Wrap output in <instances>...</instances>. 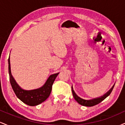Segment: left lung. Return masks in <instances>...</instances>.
<instances>
[{
  "label": "left lung",
  "mask_w": 125,
  "mask_h": 125,
  "mask_svg": "<svg viewBox=\"0 0 125 125\" xmlns=\"http://www.w3.org/2000/svg\"><path fill=\"white\" fill-rule=\"evenodd\" d=\"M113 87H112L107 92V93H106L105 94H104V96H102L98 97V98H95V99H90V100H85L83 99H82L80 97H79L76 94H75V92H74L73 89V87H72V94L73 96L74 99L76 100V101L77 102L78 104H80L82 106H93L96 105V104H99V103L101 102L102 100H104L106 97H107L110 94V93L112 92V91Z\"/></svg>",
  "instance_id": "left-lung-1"
}]
</instances>
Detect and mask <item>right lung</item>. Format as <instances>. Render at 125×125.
<instances>
[{"mask_svg":"<svg viewBox=\"0 0 125 125\" xmlns=\"http://www.w3.org/2000/svg\"><path fill=\"white\" fill-rule=\"evenodd\" d=\"M8 62L10 82L13 90L16 96L21 102L29 106H34L41 104V103H42L43 102H44L48 98L51 93L53 83L56 77H57L59 73L53 74L50 76L45 83L39 88L29 90H24L17 84L12 76V73H11L10 58H9Z\"/></svg>","mask_w":125,"mask_h":125,"instance_id":"obj_1","label":"right lung"}]
</instances>
